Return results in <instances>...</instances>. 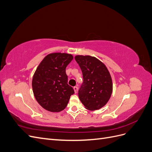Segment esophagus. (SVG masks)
<instances>
[{
  "instance_id": "1",
  "label": "esophagus",
  "mask_w": 152,
  "mask_h": 152,
  "mask_svg": "<svg viewBox=\"0 0 152 152\" xmlns=\"http://www.w3.org/2000/svg\"><path fill=\"white\" fill-rule=\"evenodd\" d=\"M73 90H74V92H75V94L77 93V92H78V87H77V86L73 87Z\"/></svg>"
}]
</instances>
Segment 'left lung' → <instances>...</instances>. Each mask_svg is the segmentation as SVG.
Wrapping results in <instances>:
<instances>
[{
    "instance_id": "obj_1",
    "label": "left lung",
    "mask_w": 152,
    "mask_h": 152,
    "mask_svg": "<svg viewBox=\"0 0 152 152\" xmlns=\"http://www.w3.org/2000/svg\"><path fill=\"white\" fill-rule=\"evenodd\" d=\"M75 59L83 75L79 97L86 109L93 111L108 103L113 91L110 73L104 64L96 57L77 55Z\"/></svg>"
}]
</instances>
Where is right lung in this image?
<instances>
[{"label": "right lung", "mask_w": 152, "mask_h": 152, "mask_svg": "<svg viewBox=\"0 0 152 152\" xmlns=\"http://www.w3.org/2000/svg\"><path fill=\"white\" fill-rule=\"evenodd\" d=\"M71 54H48L40 63L32 79L35 99L45 110L59 112L66 108L74 91L68 84L66 67L73 59Z\"/></svg>", "instance_id": "add662e5"}]
</instances>
